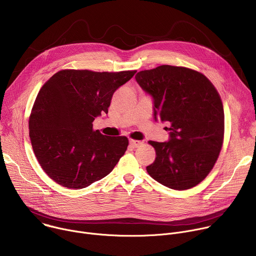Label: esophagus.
I'll list each match as a JSON object with an SVG mask.
<instances>
[{
    "label": "esophagus",
    "instance_id": "34e87169",
    "mask_svg": "<svg viewBox=\"0 0 256 256\" xmlns=\"http://www.w3.org/2000/svg\"><path fill=\"white\" fill-rule=\"evenodd\" d=\"M142 144V142L140 140H130V144L132 148H138V147H140Z\"/></svg>",
    "mask_w": 256,
    "mask_h": 256
}]
</instances>
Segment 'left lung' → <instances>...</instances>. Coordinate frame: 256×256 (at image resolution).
Wrapping results in <instances>:
<instances>
[{"label": "left lung", "instance_id": "8db88e82", "mask_svg": "<svg viewBox=\"0 0 256 256\" xmlns=\"http://www.w3.org/2000/svg\"><path fill=\"white\" fill-rule=\"evenodd\" d=\"M152 97L154 118L168 122L167 142L150 140L156 151L147 171L176 190L198 186L212 169L224 138V108L214 85L200 72L163 64L136 75Z\"/></svg>", "mask_w": 256, "mask_h": 256}]
</instances>
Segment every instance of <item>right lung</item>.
I'll use <instances>...</instances> for the list:
<instances>
[{"mask_svg": "<svg viewBox=\"0 0 256 256\" xmlns=\"http://www.w3.org/2000/svg\"><path fill=\"white\" fill-rule=\"evenodd\" d=\"M136 70H62L40 89L30 120L33 152L64 188L81 190L110 173L126 151V136H107L92 122L107 114L114 93Z\"/></svg>", "mask_w": 256, "mask_h": 256, "instance_id": "right-lung-1", "label": "right lung"}]
</instances>
